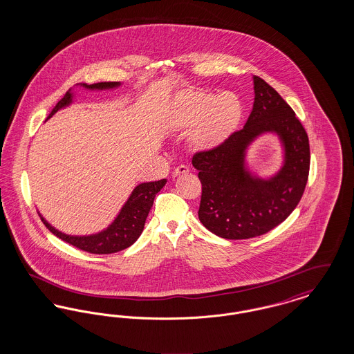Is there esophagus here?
<instances>
[{
  "instance_id": "obj_1",
  "label": "esophagus",
  "mask_w": 354,
  "mask_h": 354,
  "mask_svg": "<svg viewBox=\"0 0 354 354\" xmlns=\"http://www.w3.org/2000/svg\"><path fill=\"white\" fill-rule=\"evenodd\" d=\"M188 171H189V169H188L187 166H178L176 169H174L172 175H174V176H180V175H183V174H187Z\"/></svg>"
}]
</instances>
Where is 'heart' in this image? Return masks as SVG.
<instances>
[{
	"instance_id": "1",
	"label": "heart",
	"mask_w": 354,
	"mask_h": 354,
	"mask_svg": "<svg viewBox=\"0 0 354 354\" xmlns=\"http://www.w3.org/2000/svg\"><path fill=\"white\" fill-rule=\"evenodd\" d=\"M243 117L244 106L235 93L187 88L169 102L166 120L172 131L188 134L187 142L192 150L212 152L235 135Z\"/></svg>"
}]
</instances>
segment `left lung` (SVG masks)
Returning a JSON list of instances; mask_svg holds the SVG:
<instances>
[{"label":"left lung","instance_id":"1","mask_svg":"<svg viewBox=\"0 0 354 354\" xmlns=\"http://www.w3.org/2000/svg\"><path fill=\"white\" fill-rule=\"evenodd\" d=\"M254 102L245 126L219 150L196 152L202 199L199 220L212 234L241 240L264 235L292 214L308 182L310 152L308 135L295 111L260 77H253ZM276 133L283 149V166L266 180L246 167V149L260 134Z\"/></svg>","mask_w":354,"mask_h":354}]
</instances>
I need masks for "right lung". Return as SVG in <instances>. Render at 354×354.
<instances>
[{"instance_id":"obj_1","label":"right lung","mask_w":354,"mask_h":354,"mask_svg":"<svg viewBox=\"0 0 354 354\" xmlns=\"http://www.w3.org/2000/svg\"><path fill=\"white\" fill-rule=\"evenodd\" d=\"M80 86L87 90H110V88L119 87L120 82L81 84ZM71 102H73V93L71 90H68L65 97L51 110L48 119L51 118L61 109L68 107V104H71ZM166 182H167L166 179H162L158 182H149V183H140L136 185L130 198L127 199V202L124 203V205L119 211L117 218L107 228H104L98 234L86 236L66 235L58 231L57 228H54L45 218H42L41 215L39 216L51 234H54L68 244L77 247L78 250H82L84 252L95 253V254L119 252L133 245L138 240V237L143 232L145 223L151 209L155 195L165 187Z\"/></svg>"}]
</instances>
